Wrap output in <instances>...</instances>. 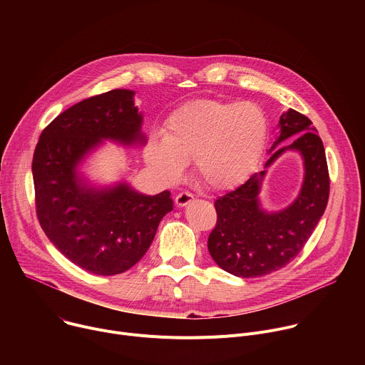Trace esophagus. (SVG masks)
<instances>
[{
  "instance_id": "obj_1",
  "label": "esophagus",
  "mask_w": 365,
  "mask_h": 365,
  "mask_svg": "<svg viewBox=\"0 0 365 365\" xmlns=\"http://www.w3.org/2000/svg\"><path fill=\"white\" fill-rule=\"evenodd\" d=\"M192 200H193V195L190 192H187V190H183V192L178 193L176 197H175V202H176L178 206H186Z\"/></svg>"
}]
</instances>
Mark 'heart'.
I'll return each mask as SVG.
<instances>
[{
	"mask_svg": "<svg viewBox=\"0 0 365 365\" xmlns=\"http://www.w3.org/2000/svg\"><path fill=\"white\" fill-rule=\"evenodd\" d=\"M163 138L151 135L144 159L166 182L180 178L193 162L197 182L211 190L240 186L262 159L267 141V118L252 102L195 99L169 114Z\"/></svg>",
	"mask_w": 365,
	"mask_h": 365,
	"instance_id": "b5f03b06",
	"label": "heart"
}]
</instances>
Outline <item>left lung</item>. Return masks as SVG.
Returning a JSON list of instances; mask_svg holds the SVG:
<instances>
[{
    "instance_id": "left-lung-1",
    "label": "left lung",
    "mask_w": 365,
    "mask_h": 365,
    "mask_svg": "<svg viewBox=\"0 0 365 365\" xmlns=\"http://www.w3.org/2000/svg\"><path fill=\"white\" fill-rule=\"evenodd\" d=\"M280 128L272 150L283 140L300 134L290 145L277 147L266 166H270L287 148L302 153L304 182L297 199L277 214L259 210L257 196L266 173L259 172L215 200L217 225L207 238V250L222 270L242 279L266 276L289 264L307 242L328 205L327 155L312 121L289 110L280 117Z\"/></svg>"
}]
</instances>
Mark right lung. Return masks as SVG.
Segmentation results:
<instances>
[{
    "instance_id": "1",
    "label": "right lung",
    "mask_w": 365,
    "mask_h": 365,
    "mask_svg": "<svg viewBox=\"0 0 365 365\" xmlns=\"http://www.w3.org/2000/svg\"><path fill=\"white\" fill-rule=\"evenodd\" d=\"M133 95L114 89L75 103L43 130L33 155L40 227L73 264L99 276L120 274L138 263L173 210L169 190L145 196L123 183L98 192L76 178V165L99 140H144Z\"/></svg>"
}]
</instances>
